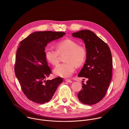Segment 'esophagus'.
<instances>
[{
  "label": "esophagus",
  "instance_id": "esophagus-1",
  "mask_svg": "<svg viewBox=\"0 0 129 129\" xmlns=\"http://www.w3.org/2000/svg\"><path fill=\"white\" fill-rule=\"evenodd\" d=\"M65 81L67 82H68V83H72V82L71 80H67V79H66V80H65Z\"/></svg>",
  "mask_w": 129,
  "mask_h": 129
}]
</instances>
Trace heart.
<instances>
[{
  "mask_svg": "<svg viewBox=\"0 0 129 129\" xmlns=\"http://www.w3.org/2000/svg\"><path fill=\"white\" fill-rule=\"evenodd\" d=\"M56 50L46 47L44 50L46 60L52 65H57L59 62L60 54H65L64 63L59 64L54 69V75L62 78L70 77L75 72L76 66H80L85 61L87 52L85 48L79 45L71 39L62 40L56 45Z\"/></svg>",
  "mask_w": 129,
  "mask_h": 129,
  "instance_id": "b5f03b06",
  "label": "heart"
}]
</instances>
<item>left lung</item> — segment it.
Listing matches in <instances>:
<instances>
[{"mask_svg":"<svg viewBox=\"0 0 129 129\" xmlns=\"http://www.w3.org/2000/svg\"><path fill=\"white\" fill-rule=\"evenodd\" d=\"M72 36L84 41L87 51L86 63L78 77L86 78L88 81L85 84L82 83L78 99L84 104H95L104 98L111 81V50L105 42L90 30L73 33Z\"/></svg>","mask_w":129,"mask_h":129,"instance_id":"1","label":"left lung"}]
</instances>
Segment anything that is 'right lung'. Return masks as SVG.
Here are the masks:
<instances>
[{
    "mask_svg": "<svg viewBox=\"0 0 129 129\" xmlns=\"http://www.w3.org/2000/svg\"><path fill=\"white\" fill-rule=\"evenodd\" d=\"M66 34L62 31H36L19 43L16 56L15 75L25 96L38 103L48 102L63 79L45 80L51 73L45 57V47L50 42Z\"/></svg>",
    "mask_w": 129,
    "mask_h": 129,
    "instance_id": "right-lung-1",
    "label": "right lung"
}]
</instances>
